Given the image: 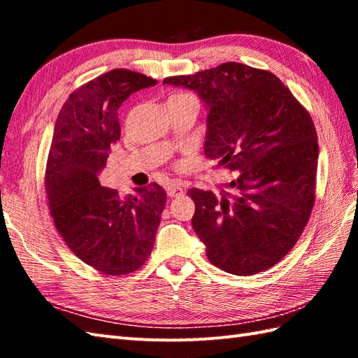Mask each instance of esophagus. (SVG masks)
<instances>
[{
    "label": "esophagus",
    "instance_id": "esophagus-1",
    "mask_svg": "<svg viewBox=\"0 0 358 358\" xmlns=\"http://www.w3.org/2000/svg\"><path fill=\"white\" fill-rule=\"evenodd\" d=\"M166 192H167V195L171 196V199H173V196H180V195H183V187H181L180 185H177V183H169L166 186Z\"/></svg>",
    "mask_w": 358,
    "mask_h": 358
}]
</instances>
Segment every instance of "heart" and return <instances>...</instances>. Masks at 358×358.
I'll use <instances>...</instances> for the list:
<instances>
[{"label": "heart", "instance_id": "obj_1", "mask_svg": "<svg viewBox=\"0 0 358 358\" xmlns=\"http://www.w3.org/2000/svg\"><path fill=\"white\" fill-rule=\"evenodd\" d=\"M185 95H189V94H185V92H175V94H172L169 98H167V100H171V98H180V96H185Z\"/></svg>", "mask_w": 358, "mask_h": 358}]
</instances>
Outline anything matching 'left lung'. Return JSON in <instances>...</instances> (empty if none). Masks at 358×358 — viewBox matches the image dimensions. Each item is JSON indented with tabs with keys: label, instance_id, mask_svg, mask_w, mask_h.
<instances>
[{
	"label": "left lung",
	"instance_id": "1",
	"mask_svg": "<svg viewBox=\"0 0 358 358\" xmlns=\"http://www.w3.org/2000/svg\"><path fill=\"white\" fill-rule=\"evenodd\" d=\"M164 85L195 90L209 109L204 155L235 172L229 192L192 187V227L209 262L234 275L272 268L305 231L315 201L314 121L278 77L223 63Z\"/></svg>",
	"mask_w": 358,
	"mask_h": 358
}]
</instances>
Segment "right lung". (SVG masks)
Masks as SVG:
<instances>
[{"mask_svg": "<svg viewBox=\"0 0 358 358\" xmlns=\"http://www.w3.org/2000/svg\"><path fill=\"white\" fill-rule=\"evenodd\" d=\"M154 85L157 80L129 69L87 81L63 104L52 136L44 185L53 223L81 262L108 275H124L146 263L166 204L157 183L121 200L98 181L120 140V106Z\"/></svg>", "mask_w": 358, "mask_h": 358, "instance_id": "right-lung-1", "label": "right lung"}]
</instances>
